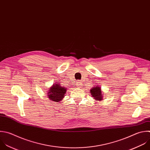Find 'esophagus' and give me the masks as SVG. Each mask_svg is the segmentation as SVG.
Segmentation results:
<instances>
[{"mask_svg":"<svg viewBox=\"0 0 150 150\" xmlns=\"http://www.w3.org/2000/svg\"><path fill=\"white\" fill-rule=\"evenodd\" d=\"M76 85L78 86V87H80L82 85V83L81 81H78L76 82Z\"/></svg>","mask_w":150,"mask_h":150,"instance_id":"obj_1","label":"esophagus"}]
</instances>
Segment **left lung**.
Instances as JSON below:
<instances>
[{"label":"left lung","instance_id":"8db88e82","mask_svg":"<svg viewBox=\"0 0 150 150\" xmlns=\"http://www.w3.org/2000/svg\"><path fill=\"white\" fill-rule=\"evenodd\" d=\"M91 94L96 101H101L103 98V93H102L101 88L98 85L93 86L90 90Z\"/></svg>","mask_w":150,"mask_h":150}]
</instances>
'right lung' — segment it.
<instances>
[{
	"instance_id": "1",
	"label": "right lung",
	"mask_w": 150,
	"mask_h": 150,
	"mask_svg": "<svg viewBox=\"0 0 150 150\" xmlns=\"http://www.w3.org/2000/svg\"><path fill=\"white\" fill-rule=\"evenodd\" d=\"M67 88L61 86L59 83L53 84L49 88L47 93V96L51 101L58 103L61 101L65 96Z\"/></svg>"
}]
</instances>
